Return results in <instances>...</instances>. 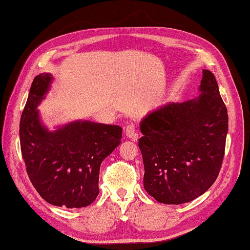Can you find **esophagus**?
<instances>
[{
    "label": "esophagus",
    "instance_id": "1",
    "mask_svg": "<svg viewBox=\"0 0 250 250\" xmlns=\"http://www.w3.org/2000/svg\"><path fill=\"white\" fill-rule=\"evenodd\" d=\"M125 135L127 136V138L131 139L132 141H137L138 140V133L136 132V128L135 125L133 124H128L125 127Z\"/></svg>",
    "mask_w": 250,
    "mask_h": 250
}]
</instances>
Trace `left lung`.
<instances>
[{
  "instance_id": "1",
  "label": "left lung",
  "mask_w": 250,
  "mask_h": 250,
  "mask_svg": "<svg viewBox=\"0 0 250 250\" xmlns=\"http://www.w3.org/2000/svg\"><path fill=\"white\" fill-rule=\"evenodd\" d=\"M203 73L196 99L167 103L140 123L143 186L162 204L191 202L203 195L220 173L228 113L214 75L209 70Z\"/></svg>"
}]
</instances>
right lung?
<instances>
[{"mask_svg": "<svg viewBox=\"0 0 250 250\" xmlns=\"http://www.w3.org/2000/svg\"><path fill=\"white\" fill-rule=\"evenodd\" d=\"M53 75L35 77L20 121L21 151L33 186L48 204L83 208L99 195L103 160L118 147L122 127L76 120L50 130L37 107L51 89Z\"/></svg>", "mask_w": 250, "mask_h": 250, "instance_id": "right-lung-1", "label": "right lung"}]
</instances>
